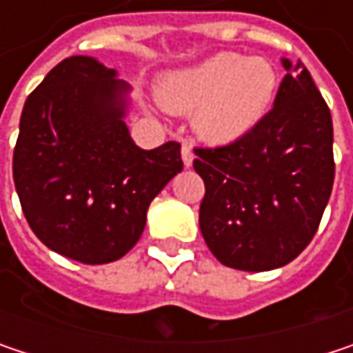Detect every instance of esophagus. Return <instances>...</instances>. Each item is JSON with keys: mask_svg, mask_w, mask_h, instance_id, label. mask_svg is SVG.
<instances>
[{"mask_svg": "<svg viewBox=\"0 0 353 353\" xmlns=\"http://www.w3.org/2000/svg\"><path fill=\"white\" fill-rule=\"evenodd\" d=\"M181 161H183L185 168H190V165L194 163V151H192L190 145H183V147H181Z\"/></svg>", "mask_w": 353, "mask_h": 353, "instance_id": "esophagus-1", "label": "esophagus"}]
</instances>
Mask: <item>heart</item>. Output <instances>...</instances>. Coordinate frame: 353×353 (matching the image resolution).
<instances>
[{
	"label": "heart",
	"mask_w": 353,
	"mask_h": 353,
	"mask_svg": "<svg viewBox=\"0 0 353 353\" xmlns=\"http://www.w3.org/2000/svg\"><path fill=\"white\" fill-rule=\"evenodd\" d=\"M278 77L270 63L237 52H219L163 77L159 98L210 143H231L251 132L270 112Z\"/></svg>",
	"instance_id": "1"
}]
</instances>
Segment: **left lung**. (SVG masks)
Returning <instances> with one entry per match:
<instances>
[{
    "label": "left lung",
    "mask_w": 353,
    "mask_h": 353,
    "mask_svg": "<svg viewBox=\"0 0 353 353\" xmlns=\"http://www.w3.org/2000/svg\"><path fill=\"white\" fill-rule=\"evenodd\" d=\"M288 71L274 108L245 137L196 147L204 179L200 231L229 268L265 272L290 263L315 237L329 202L335 161L331 112L303 63Z\"/></svg>",
    "instance_id": "1"
}]
</instances>
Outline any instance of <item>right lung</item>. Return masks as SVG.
<instances>
[{"mask_svg":"<svg viewBox=\"0 0 353 353\" xmlns=\"http://www.w3.org/2000/svg\"><path fill=\"white\" fill-rule=\"evenodd\" d=\"M126 94L114 69L77 54L50 69L22 110L14 183L24 216L48 249L81 263L126 255L151 200L183 170L176 141L134 145Z\"/></svg>","mask_w":353,"mask_h":353,"instance_id":"1","label":"right lung"}]
</instances>
